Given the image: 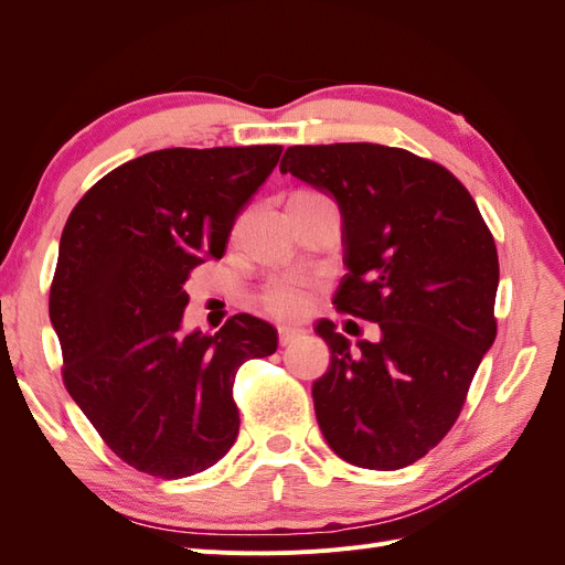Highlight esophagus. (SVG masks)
Returning <instances> with one entry per match:
<instances>
[{
  "label": "esophagus",
  "instance_id": "esophagus-1",
  "mask_svg": "<svg viewBox=\"0 0 565 565\" xmlns=\"http://www.w3.org/2000/svg\"><path fill=\"white\" fill-rule=\"evenodd\" d=\"M301 334H303V330H299V328H287V324H282V328H278V339H280V347L292 344V341H297Z\"/></svg>",
  "mask_w": 565,
  "mask_h": 565
}]
</instances>
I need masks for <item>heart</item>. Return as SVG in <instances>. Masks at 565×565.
<instances>
[{
  "instance_id": "1",
  "label": "heart",
  "mask_w": 565,
  "mask_h": 565,
  "mask_svg": "<svg viewBox=\"0 0 565 565\" xmlns=\"http://www.w3.org/2000/svg\"><path fill=\"white\" fill-rule=\"evenodd\" d=\"M299 195H316V193H299ZM318 282L313 278H306L301 273H282V276H273L264 282V287L256 295L262 311L280 318V320H297L309 313Z\"/></svg>"
}]
</instances>
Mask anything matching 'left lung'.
Masks as SVG:
<instances>
[{
	"mask_svg": "<svg viewBox=\"0 0 565 565\" xmlns=\"http://www.w3.org/2000/svg\"><path fill=\"white\" fill-rule=\"evenodd\" d=\"M280 172L337 198L349 273L332 303L382 330L351 349L318 322L332 353L313 384L320 431L355 467L403 469L452 429L498 334L494 237L465 183L403 148L292 146Z\"/></svg>",
	"mask_w": 565,
	"mask_h": 565,
	"instance_id": "8db88e82",
	"label": "left lung"
}]
</instances>
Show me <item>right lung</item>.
Segmentation results:
<instances>
[{"label": "right lung", "mask_w": 565, "mask_h": 565, "mask_svg": "<svg viewBox=\"0 0 565 565\" xmlns=\"http://www.w3.org/2000/svg\"><path fill=\"white\" fill-rule=\"evenodd\" d=\"M282 146L164 148L115 167L75 204L61 235L49 316L63 384L129 467L185 478L216 465L241 431L233 384L278 349L249 313L216 334H181L193 268L221 259L235 216Z\"/></svg>", "instance_id": "right-lung-1"}]
</instances>
